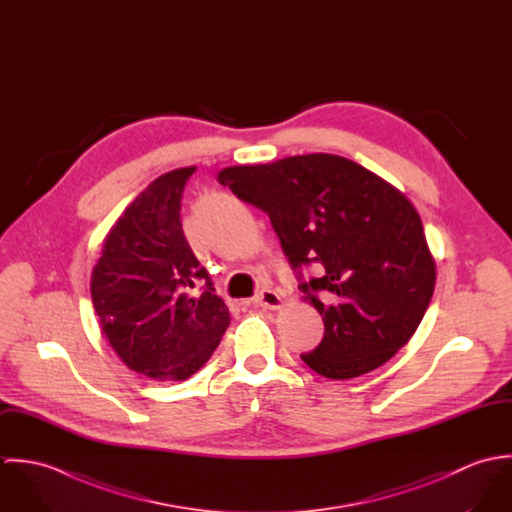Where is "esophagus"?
<instances>
[{
  "label": "esophagus",
  "instance_id": "obj_1",
  "mask_svg": "<svg viewBox=\"0 0 512 512\" xmlns=\"http://www.w3.org/2000/svg\"><path fill=\"white\" fill-rule=\"evenodd\" d=\"M252 303L260 305V307H266V309H280V307H284V297L276 292V290L264 288L262 292L254 297Z\"/></svg>",
  "mask_w": 512,
  "mask_h": 512
}]
</instances>
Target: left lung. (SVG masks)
<instances>
[{"label": "left lung", "mask_w": 512, "mask_h": 512, "mask_svg": "<svg viewBox=\"0 0 512 512\" xmlns=\"http://www.w3.org/2000/svg\"><path fill=\"white\" fill-rule=\"evenodd\" d=\"M217 179L268 213L293 268L321 264V276L299 286L325 323L305 365L347 380L412 339L434 295L436 260L402 191L333 153L224 167Z\"/></svg>", "instance_id": "left-lung-1"}]
</instances>
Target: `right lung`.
<instances>
[{
	"mask_svg": "<svg viewBox=\"0 0 512 512\" xmlns=\"http://www.w3.org/2000/svg\"><path fill=\"white\" fill-rule=\"evenodd\" d=\"M197 167L153 179L108 230L90 278L98 325L122 363L153 380H185L230 323L181 226V193ZM206 280L201 296L190 293Z\"/></svg>",
	"mask_w": 512,
	"mask_h": 512,
	"instance_id": "add662e5",
	"label": "right lung"
}]
</instances>
